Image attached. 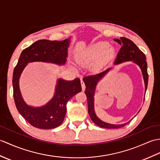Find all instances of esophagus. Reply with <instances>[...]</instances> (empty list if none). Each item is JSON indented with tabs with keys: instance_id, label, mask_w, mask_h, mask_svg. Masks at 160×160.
I'll use <instances>...</instances> for the list:
<instances>
[{
	"instance_id": "1",
	"label": "esophagus",
	"mask_w": 160,
	"mask_h": 160,
	"mask_svg": "<svg viewBox=\"0 0 160 160\" xmlns=\"http://www.w3.org/2000/svg\"><path fill=\"white\" fill-rule=\"evenodd\" d=\"M81 86H82V91L85 90V88H86V86H85V84L84 82V81L81 79Z\"/></svg>"
}]
</instances>
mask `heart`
<instances>
[{
	"mask_svg": "<svg viewBox=\"0 0 160 160\" xmlns=\"http://www.w3.org/2000/svg\"><path fill=\"white\" fill-rule=\"evenodd\" d=\"M112 50L109 48L107 42H98L89 46L79 56L82 62L90 64L96 61L95 65L100 66L104 62L106 58L112 53Z\"/></svg>",
	"mask_w": 160,
	"mask_h": 160,
	"instance_id": "heart-1",
	"label": "heart"
}]
</instances>
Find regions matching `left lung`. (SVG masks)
<instances>
[{
  "label": "left lung",
  "instance_id": "8db88e82",
  "mask_svg": "<svg viewBox=\"0 0 160 160\" xmlns=\"http://www.w3.org/2000/svg\"><path fill=\"white\" fill-rule=\"evenodd\" d=\"M114 40L121 46V49L117 54V58L115 59L114 64L118 65L126 61H132L137 65H138L141 69V72H142L146 92L148 85V76L147 73V62L146 61L147 58L145 55L130 39L125 38H121L120 39H114ZM110 70H111V68H108L104 71L98 73L94 74V75L84 77L83 78V81L85 84V86H86L85 94H86L87 98L88 112L92 122L100 128L107 129H117L123 127L125 125H127L129 121L125 122V123L119 125L110 124L108 123V122H106L98 117L95 114L94 108V96L95 93L96 87H97L98 82Z\"/></svg>",
  "mask_w": 160,
  "mask_h": 160
}]
</instances>
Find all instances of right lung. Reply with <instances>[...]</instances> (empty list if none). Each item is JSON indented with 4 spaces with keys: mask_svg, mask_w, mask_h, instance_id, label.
<instances>
[{
    "mask_svg": "<svg viewBox=\"0 0 160 160\" xmlns=\"http://www.w3.org/2000/svg\"><path fill=\"white\" fill-rule=\"evenodd\" d=\"M71 38L63 41L38 40L26 48L20 56L13 70V98L18 112L33 127L39 129L57 128L64 121L67 103L73 95L82 91L80 80L68 81L57 80L53 98L46 104L34 107L28 105L22 98L20 89V78L27 64L32 62H43L63 65L68 55Z\"/></svg>",
    "mask_w": 160,
    "mask_h": 160,
    "instance_id": "1",
    "label": "right lung"
}]
</instances>
